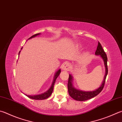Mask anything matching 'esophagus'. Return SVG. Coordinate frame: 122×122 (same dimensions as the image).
<instances>
[{
    "label": "esophagus",
    "instance_id": "esophagus-1",
    "mask_svg": "<svg viewBox=\"0 0 122 122\" xmlns=\"http://www.w3.org/2000/svg\"><path fill=\"white\" fill-rule=\"evenodd\" d=\"M70 67H71L70 64L68 62H66L63 64V65L62 66V69L64 70L68 71L69 70Z\"/></svg>",
    "mask_w": 122,
    "mask_h": 122
}]
</instances>
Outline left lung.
<instances>
[{
  "label": "left lung",
  "instance_id": "1",
  "mask_svg": "<svg viewBox=\"0 0 122 122\" xmlns=\"http://www.w3.org/2000/svg\"><path fill=\"white\" fill-rule=\"evenodd\" d=\"M95 53L97 55H100L102 57V58L103 59L104 62H105V65L106 67V75L105 76V78H104L103 81L100 87L98 88V89H97L96 90L90 92L82 91L76 90V88H75L73 87L72 85V77L70 75H69L68 82V90L69 94V96L71 97L72 98H73L74 100H76L77 101H83L87 100L88 99H92V98H94V97L97 96V95H98L102 91L104 86H105L106 77H107V75L108 74L107 56L105 52L104 51L103 48L101 46V44L100 42H98V45L97 46V50Z\"/></svg>",
  "mask_w": 122,
  "mask_h": 122
}]
</instances>
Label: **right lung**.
<instances>
[{"label": "right lung", "mask_w": 122, "mask_h": 122, "mask_svg": "<svg viewBox=\"0 0 122 122\" xmlns=\"http://www.w3.org/2000/svg\"><path fill=\"white\" fill-rule=\"evenodd\" d=\"M40 35V34H35L34 35H33L31 37H30L29 39H30V38H32L33 37H36L37 35ZM22 49V48H21ZM20 51L19 52V54L20 53ZM61 72V70L60 69H59L56 72V74L55 75V76H54V79L53 80V82L52 83V85L51 86V87L50 88V89L48 90V91H47L46 92L44 93L43 94H39V95H36V96H28V95H25L26 96H27L28 98H31L32 99H35V100H44V99H46L48 98V97L51 96V95L52 94V92H53V88H54V83L55 82V81H56V78H57V77L59 76L60 75V73Z\"/></svg>", "instance_id": "obj_1"}]
</instances>
